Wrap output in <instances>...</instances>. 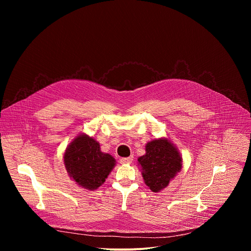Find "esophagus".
I'll list each match as a JSON object with an SVG mask.
<instances>
[{"label": "esophagus", "mask_w": 251, "mask_h": 251, "mask_svg": "<svg viewBox=\"0 0 251 251\" xmlns=\"http://www.w3.org/2000/svg\"><path fill=\"white\" fill-rule=\"evenodd\" d=\"M132 161H133V156L128 157V158H122V159L120 160V163H121V164H131Z\"/></svg>", "instance_id": "34e87169"}]
</instances>
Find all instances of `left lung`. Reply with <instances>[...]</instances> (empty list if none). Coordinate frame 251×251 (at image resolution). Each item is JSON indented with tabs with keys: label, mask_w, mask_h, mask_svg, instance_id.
<instances>
[{
	"label": "left lung",
	"mask_w": 251,
	"mask_h": 251,
	"mask_svg": "<svg viewBox=\"0 0 251 251\" xmlns=\"http://www.w3.org/2000/svg\"><path fill=\"white\" fill-rule=\"evenodd\" d=\"M145 155L138 158V167L146 186L160 193L166 189L183 168V158L177 147L168 138L149 141Z\"/></svg>",
	"instance_id": "1"
}]
</instances>
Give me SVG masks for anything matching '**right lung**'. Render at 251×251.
I'll use <instances>...</instances> for the list:
<instances>
[{
  "label": "right lung",
  "mask_w": 251,
  "mask_h": 251,
  "mask_svg": "<svg viewBox=\"0 0 251 251\" xmlns=\"http://www.w3.org/2000/svg\"><path fill=\"white\" fill-rule=\"evenodd\" d=\"M62 160L68 176L87 191L102 186L116 165L114 157L103 153L99 142L85 133L78 134L69 143Z\"/></svg>",
  "instance_id": "add662e5"
}]
</instances>
